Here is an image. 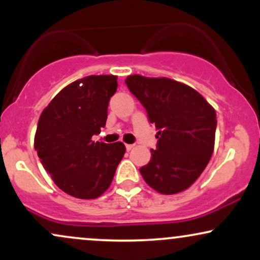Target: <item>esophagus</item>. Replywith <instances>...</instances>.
Wrapping results in <instances>:
<instances>
[{
    "mask_svg": "<svg viewBox=\"0 0 260 260\" xmlns=\"http://www.w3.org/2000/svg\"><path fill=\"white\" fill-rule=\"evenodd\" d=\"M133 148H134V144H126V149H127V151L132 150Z\"/></svg>",
    "mask_w": 260,
    "mask_h": 260,
    "instance_id": "34e87169",
    "label": "esophagus"
}]
</instances>
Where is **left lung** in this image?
<instances>
[{
	"instance_id": "8db88e82",
	"label": "left lung",
	"mask_w": 260,
	"mask_h": 260,
	"mask_svg": "<svg viewBox=\"0 0 260 260\" xmlns=\"http://www.w3.org/2000/svg\"><path fill=\"white\" fill-rule=\"evenodd\" d=\"M131 92L157 129L156 149L143 178L161 194L187 189L207 168L214 151L216 112L198 91L169 78L133 74L126 78Z\"/></svg>"
}]
</instances>
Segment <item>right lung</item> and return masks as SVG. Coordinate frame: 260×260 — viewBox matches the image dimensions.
Returning a JSON list of instances; mask_svg holds the SVG:
<instances>
[{
    "label": "right lung",
    "instance_id": "right-lung-1",
    "mask_svg": "<svg viewBox=\"0 0 260 260\" xmlns=\"http://www.w3.org/2000/svg\"><path fill=\"white\" fill-rule=\"evenodd\" d=\"M117 77L88 76L71 83L41 112L34 148L59 189L79 199L106 192L126 147L91 137L105 127L110 98Z\"/></svg>",
    "mask_w": 260,
    "mask_h": 260
}]
</instances>
